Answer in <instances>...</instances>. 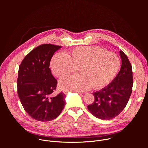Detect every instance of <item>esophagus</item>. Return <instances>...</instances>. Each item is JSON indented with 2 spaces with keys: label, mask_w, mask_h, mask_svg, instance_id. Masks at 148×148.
I'll return each instance as SVG.
<instances>
[{
  "label": "esophagus",
  "mask_w": 148,
  "mask_h": 148,
  "mask_svg": "<svg viewBox=\"0 0 148 148\" xmlns=\"http://www.w3.org/2000/svg\"><path fill=\"white\" fill-rule=\"evenodd\" d=\"M69 92V91L68 90H64L63 91V92H64L65 94H67V92Z\"/></svg>",
  "instance_id": "obj_1"
}]
</instances>
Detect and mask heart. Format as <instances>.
<instances>
[{
    "label": "heart",
    "mask_w": 148,
    "mask_h": 148,
    "mask_svg": "<svg viewBox=\"0 0 148 148\" xmlns=\"http://www.w3.org/2000/svg\"><path fill=\"white\" fill-rule=\"evenodd\" d=\"M120 61L116 54L97 46L75 47L66 54L58 53L52 57L50 67L57 77L69 75L78 68L79 74L66 77L59 81L65 90L82 91L107 85L117 74Z\"/></svg>",
    "instance_id": "obj_1"
}]
</instances>
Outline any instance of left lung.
Listing matches in <instances>:
<instances>
[{
  "mask_svg": "<svg viewBox=\"0 0 148 148\" xmlns=\"http://www.w3.org/2000/svg\"><path fill=\"white\" fill-rule=\"evenodd\" d=\"M122 65L119 72L107 87L93 93L94 102L87 106L94 116L103 120L118 116L128 103L132 91V66L127 56L119 51Z\"/></svg>",
  "mask_w": 148,
  "mask_h": 148,
  "instance_id": "1",
  "label": "left lung"
}]
</instances>
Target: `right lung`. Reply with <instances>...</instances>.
I'll return each instance as SVG.
<instances>
[{
  "instance_id": "obj_1",
  "label": "right lung",
  "mask_w": 148,
  "mask_h": 148,
  "mask_svg": "<svg viewBox=\"0 0 148 148\" xmlns=\"http://www.w3.org/2000/svg\"><path fill=\"white\" fill-rule=\"evenodd\" d=\"M61 47L52 44L40 45L27 54L19 66L17 80L19 99L25 111L38 121L56 119L65 106L64 93L51 97L57 81L49 68L51 57Z\"/></svg>"
}]
</instances>
